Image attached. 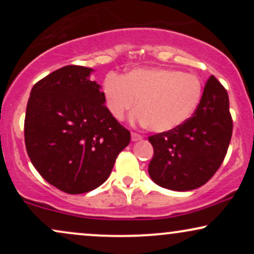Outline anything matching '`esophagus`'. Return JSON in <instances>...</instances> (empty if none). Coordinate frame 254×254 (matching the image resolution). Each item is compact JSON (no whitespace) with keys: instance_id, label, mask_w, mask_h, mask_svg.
Masks as SVG:
<instances>
[{"instance_id":"34e87169","label":"esophagus","mask_w":254,"mask_h":254,"mask_svg":"<svg viewBox=\"0 0 254 254\" xmlns=\"http://www.w3.org/2000/svg\"><path fill=\"white\" fill-rule=\"evenodd\" d=\"M142 139H143V136L139 135V133L137 132L131 133V141L132 142H138V141H142Z\"/></svg>"}]
</instances>
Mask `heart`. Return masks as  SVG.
I'll return each instance as SVG.
<instances>
[{
	"mask_svg": "<svg viewBox=\"0 0 254 254\" xmlns=\"http://www.w3.org/2000/svg\"><path fill=\"white\" fill-rule=\"evenodd\" d=\"M202 94L197 75L174 69H133L123 77L107 75L103 82L105 105L113 118L123 121L137 104L132 118L155 132L182 127L197 110Z\"/></svg>",
	"mask_w": 254,
	"mask_h": 254,
	"instance_id": "heart-1",
	"label": "heart"
}]
</instances>
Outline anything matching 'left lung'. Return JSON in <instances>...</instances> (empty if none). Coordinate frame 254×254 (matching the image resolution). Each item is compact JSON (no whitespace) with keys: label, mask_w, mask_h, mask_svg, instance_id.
<instances>
[{"label":"left lung","mask_w":254,"mask_h":254,"mask_svg":"<svg viewBox=\"0 0 254 254\" xmlns=\"http://www.w3.org/2000/svg\"><path fill=\"white\" fill-rule=\"evenodd\" d=\"M232 132L228 93L211 75L192 117L176 130L148 137L154 148L151 180L173 191L200 188L222 165Z\"/></svg>","instance_id":"left-lung-1"}]
</instances>
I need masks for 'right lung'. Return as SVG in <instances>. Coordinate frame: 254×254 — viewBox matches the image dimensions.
<instances>
[{
    "instance_id": "obj_1",
    "label": "right lung",
    "mask_w": 254,
    "mask_h": 254,
    "mask_svg": "<svg viewBox=\"0 0 254 254\" xmlns=\"http://www.w3.org/2000/svg\"><path fill=\"white\" fill-rule=\"evenodd\" d=\"M93 69L66 65L34 84L25 116L31 162L49 184L69 194L106 182L130 131L110 115Z\"/></svg>"
}]
</instances>
